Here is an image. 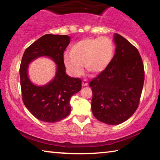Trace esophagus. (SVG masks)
I'll list each match as a JSON object with an SVG mask.
<instances>
[{
  "instance_id": "obj_1",
  "label": "esophagus",
  "mask_w": 160,
  "mask_h": 160,
  "mask_svg": "<svg viewBox=\"0 0 160 160\" xmlns=\"http://www.w3.org/2000/svg\"><path fill=\"white\" fill-rule=\"evenodd\" d=\"M82 86H88V80H83L82 82Z\"/></svg>"
}]
</instances>
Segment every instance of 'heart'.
I'll return each mask as SVG.
<instances>
[{"instance_id":"1","label":"heart","mask_w":160,"mask_h":160,"mask_svg":"<svg viewBox=\"0 0 160 160\" xmlns=\"http://www.w3.org/2000/svg\"><path fill=\"white\" fill-rule=\"evenodd\" d=\"M114 46L108 37L86 38L74 43L70 52L63 55V63L69 75L78 77L84 70L99 74L109 66L113 57Z\"/></svg>"}]
</instances>
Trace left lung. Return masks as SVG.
Segmentation results:
<instances>
[{"label":"left lung","instance_id":"1","mask_svg":"<svg viewBox=\"0 0 160 160\" xmlns=\"http://www.w3.org/2000/svg\"><path fill=\"white\" fill-rule=\"evenodd\" d=\"M116 52L104 71L90 81L92 111L97 120L109 125L124 122L139 105L145 70L139 51L128 40L115 34Z\"/></svg>","mask_w":160,"mask_h":160}]
</instances>
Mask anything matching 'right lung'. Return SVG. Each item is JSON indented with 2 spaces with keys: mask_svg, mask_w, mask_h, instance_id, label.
Listing matches in <instances>:
<instances>
[{
  "mask_svg": "<svg viewBox=\"0 0 160 160\" xmlns=\"http://www.w3.org/2000/svg\"><path fill=\"white\" fill-rule=\"evenodd\" d=\"M67 35L45 34L26 48L20 68L22 101L35 118L55 123L70 114V100L82 88L80 78L70 77L66 72L63 53L70 43ZM52 58L58 65L54 79L47 85L36 86L27 76L28 64L40 56Z\"/></svg>",
  "mask_w": 160,
  "mask_h": 160,
  "instance_id": "add662e5",
  "label": "right lung"
}]
</instances>
